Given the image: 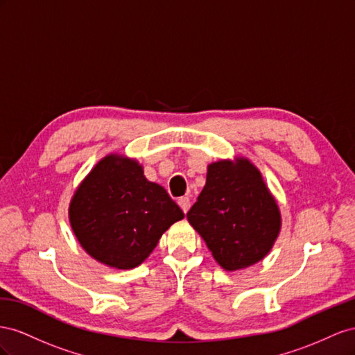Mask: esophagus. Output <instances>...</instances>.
<instances>
[{"instance_id":"34e87169","label":"esophagus","mask_w":355,"mask_h":355,"mask_svg":"<svg viewBox=\"0 0 355 355\" xmlns=\"http://www.w3.org/2000/svg\"><path fill=\"white\" fill-rule=\"evenodd\" d=\"M178 205H180V208L183 209L184 212H187L189 208H190V199H189L187 196L180 198V199H178Z\"/></svg>"}]
</instances>
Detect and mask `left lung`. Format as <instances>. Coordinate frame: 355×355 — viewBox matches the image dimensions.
I'll return each instance as SVG.
<instances>
[{
	"mask_svg": "<svg viewBox=\"0 0 355 355\" xmlns=\"http://www.w3.org/2000/svg\"><path fill=\"white\" fill-rule=\"evenodd\" d=\"M218 265L238 270L260 261L281 229V214L260 171L248 159L208 165L207 183L187 212Z\"/></svg>",
	"mask_w": 355,
	"mask_h": 355,
	"instance_id": "1",
	"label": "left lung"
}]
</instances>
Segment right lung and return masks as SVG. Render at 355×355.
I'll return each instance as SVG.
<instances>
[{
  "label": "right lung",
  "instance_id": "right-lung-1",
  "mask_svg": "<svg viewBox=\"0 0 355 355\" xmlns=\"http://www.w3.org/2000/svg\"><path fill=\"white\" fill-rule=\"evenodd\" d=\"M69 223L89 256L116 269L141 265L184 212L166 190L144 177L135 159L108 155L82 181Z\"/></svg>",
  "mask_w": 355,
  "mask_h": 355
}]
</instances>
